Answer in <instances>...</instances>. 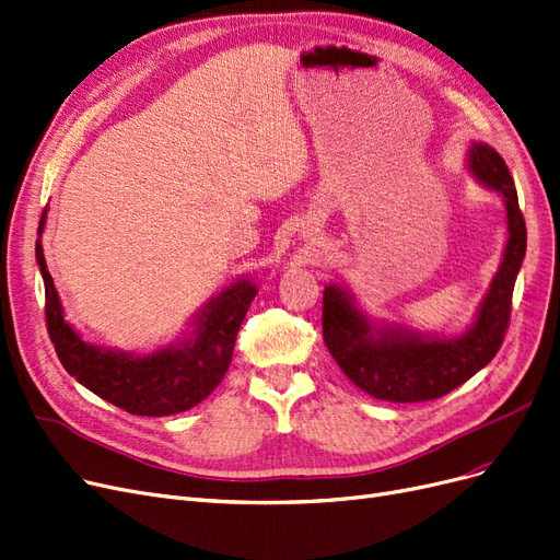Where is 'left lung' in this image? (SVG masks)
<instances>
[{
  "mask_svg": "<svg viewBox=\"0 0 560 560\" xmlns=\"http://www.w3.org/2000/svg\"><path fill=\"white\" fill-rule=\"evenodd\" d=\"M466 171L505 205L503 258L478 304L472 323L454 335L427 332L371 316L343 281L323 293V339L343 374L366 395L412 404L439 399L485 369L503 343L516 275L526 256V223L508 163L491 144L475 140Z\"/></svg>",
  "mask_w": 560,
  "mask_h": 560,
  "instance_id": "1",
  "label": "left lung"
}]
</instances>
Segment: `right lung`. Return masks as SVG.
<instances>
[{"instance_id": "add662e5", "label": "right lung", "mask_w": 560, "mask_h": 560, "mask_svg": "<svg viewBox=\"0 0 560 560\" xmlns=\"http://www.w3.org/2000/svg\"><path fill=\"white\" fill-rule=\"evenodd\" d=\"M48 207L40 214L36 262L46 285V320L57 358L69 374L96 397L131 416L165 418L198 406L217 389L233 360L240 325L258 295L252 277H240L194 312L184 332L150 353L90 343L67 320L65 306L48 272L40 235Z\"/></svg>"}]
</instances>
